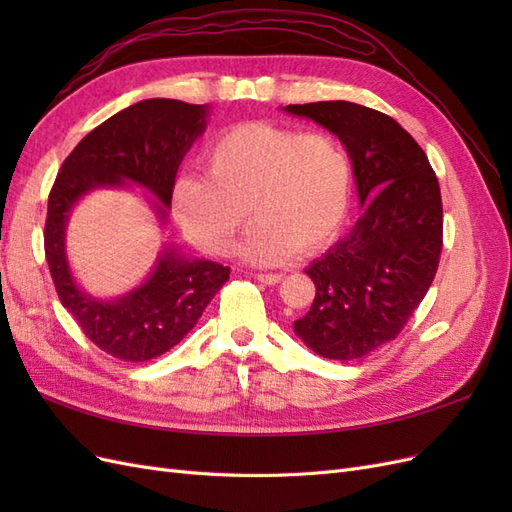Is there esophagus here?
I'll use <instances>...</instances> for the list:
<instances>
[{"label": "esophagus", "instance_id": "esophagus-1", "mask_svg": "<svg viewBox=\"0 0 512 512\" xmlns=\"http://www.w3.org/2000/svg\"><path fill=\"white\" fill-rule=\"evenodd\" d=\"M258 282H262V284H269V286H275V284H280L282 280H284V275L282 273H256L254 275Z\"/></svg>", "mask_w": 512, "mask_h": 512}]
</instances>
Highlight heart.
<instances>
[{"mask_svg": "<svg viewBox=\"0 0 512 512\" xmlns=\"http://www.w3.org/2000/svg\"><path fill=\"white\" fill-rule=\"evenodd\" d=\"M205 175H181L170 207L200 250L226 256L247 220L241 256L260 267L312 254L339 232L350 200V162L327 132H299L247 121L218 134L205 149Z\"/></svg>", "mask_w": 512, "mask_h": 512, "instance_id": "b5f03b06", "label": "heart"}]
</instances>
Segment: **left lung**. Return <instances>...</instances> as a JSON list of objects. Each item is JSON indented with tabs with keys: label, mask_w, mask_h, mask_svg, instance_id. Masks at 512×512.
Instances as JSON below:
<instances>
[{
	"label": "left lung",
	"mask_w": 512,
	"mask_h": 512,
	"mask_svg": "<svg viewBox=\"0 0 512 512\" xmlns=\"http://www.w3.org/2000/svg\"><path fill=\"white\" fill-rule=\"evenodd\" d=\"M282 111L342 141L363 207L348 235L305 269L316 297L292 329L324 359H361L397 337L438 271L440 185L425 151L389 115L346 100Z\"/></svg>",
	"instance_id": "left-lung-1"
}]
</instances>
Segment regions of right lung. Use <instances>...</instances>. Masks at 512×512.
<instances>
[{
	"instance_id": "right-lung-1",
	"label": "right lung",
	"mask_w": 512,
	"mask_h": 512,
	"mask_svg": "<svg viewBox=\"0 0 512 512\" xmlns=\"http://www.w3.org/2000/svg\"><path fill=\"white\" fill-rule=\"evenodd\" d=\"M209 104L141 100L91 130L61 164L49 194L44 252L59 301L85 335L115 359L143 363L175 348L228 282L230 269L164 243L145 280L117 297L91 294L70 267L66 230L74 207L94 190L143 188L160 226L185 153L207 130Z\"/></svg>"
}]
</instances>
